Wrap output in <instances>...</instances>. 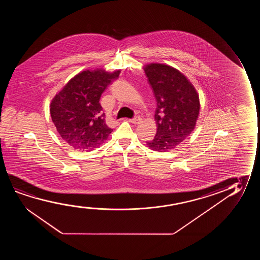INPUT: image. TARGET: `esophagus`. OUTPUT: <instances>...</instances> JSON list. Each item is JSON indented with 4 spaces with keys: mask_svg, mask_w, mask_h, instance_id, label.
<instances>
[{
    "mask_svg": "<svg viewBox=\"0 0 260 260\" xmlns=\"http://www.w3.org/2000/svg\"><path fill=\"white\" fill-rule=\"evenodd\" d=\"M128 121L132 122V123H134V124H139L141 122V118L139 117V116H136V117L132 118V119H129Z\"/></svg>",
    "mask_w": 260,
    "mask_h": 260,
    "instance_id": "esophagus-1",
    "label": "esophagus"
}]
</instances>
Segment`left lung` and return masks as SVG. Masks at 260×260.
Wrapping results in <instances>:
<instances>
[{"instance_id": "8db88e82", "label": "left lung", "mask_w": 260, "mask_h": 260, "mask_svg": "<svg viewBox=\"0 0 260 260\" xmlns=\"http://www.w3.org/2000/svg\"><path fill=\"white\" fill-rule=\"evenodd\" d=\"M144 70L157 102L156 135L146 145L154 151L166 152L193 131L199 116V95L188 79L171 66L152 63Z\"/></svg>"}]
</instances>
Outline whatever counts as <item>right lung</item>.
Here are the masks:
<instances>
[{
    "instance_id": "1",
    "label": "right lung",
    "mask_w": 260,
    "mask_h": 260,
    "mask_svg": "<svg viewBox=\"0 0 260 260\" xmlns=\"http://www.w3.org/2000/svg\"><path fill=\"white\" fill-rule=\"evenodd\" d=\"M120 73L121 70L108 73L103 69L81 72L51 100L50 112L54 125L73 148L92 151L113 132L106 123L100 100Z\"/></svg>"
}]
</instances>
